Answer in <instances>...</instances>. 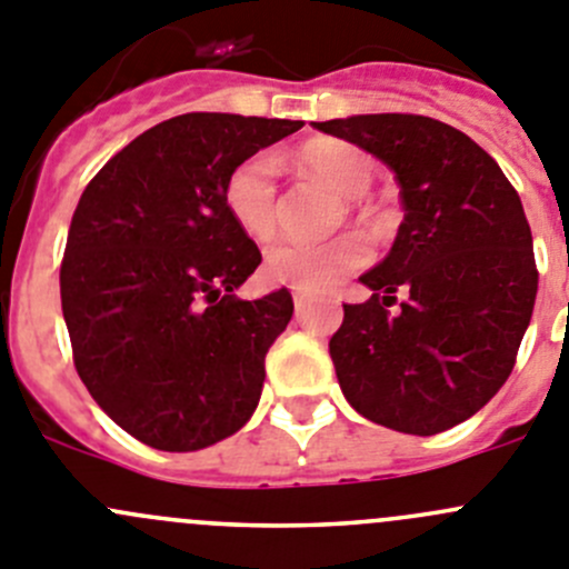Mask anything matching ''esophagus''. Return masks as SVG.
<instances>
[{
  "label": "esophagus",
  "mask_w": 569,
  "mask_h": 569,
  "mask_svg": "<svg viewBox=\"0 0 569 569\" xmlns=\"http://www.w3.org/2000/svg\"><path fill=\"white\" fill-rule=\"evenodd\" d=\"M291 297H295V306H297V308H306V302H308V295H306V291L295 289V291H291Z\"/></svg>",
  "instance_id": "34e87169"
}]
</instances>
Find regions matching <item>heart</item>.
<instances>
[{
  "label": "heart",
  "instance_id": "1",
  "mask_svg": "<svg viewBox=\"0 0 569 569\" xmlns=\"http://www.w3.org/2000/svg\"><path fill=\"white\" fill-rule=\"evenodd\" d=\"M300 167L325 180L341 197L367 194L375 167L367 152L350 144H313L300 152ZM222 200L230 219L250 239L263 241L278 228V158L256 152L230 169L222 186ZM367 261V247L356 236H333L328 241L280 239L263 256L269 280L302 291H328Z\"/></svg>",
  "mask_w": 569,
  "mask_h": 569
}]
</instances>
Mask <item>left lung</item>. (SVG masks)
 <instances>
[{
    "instance_id": "8db88e82",
    "label": "left lung",
    "mask_w": 569,
    "mask_h": 569,
    "mask_svg": "<svg viewBox=\"0 0 569 569\" xmlns=\"http://www.w3.org/2000/svg\"><path fill=\"white\" fill-rule=\"evenodd\" d=\"M313 127L380 158L406 208L391 252L361 274L372 297L345 306L328 345L341 391L391 431H448L498 395L531 322L539 272L520 194L487 150L431 116Z\"/></svg>"
}]
</instances>
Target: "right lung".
<instances>
[{
	"label": "right lung",
	"mask_w": 569,
	"mask_h": 569,
	"mask_svg": "<svg viewBox=\"0 0 569 569\" xmlns=\"http://www.w3.org/2000/svg\"><path fill=\"white\" fill-rule=\"evenodd\" d=\"M302 121L183 113L150 127L91 178L69 224L60 306L74 369L138 442L189 453L256 411L286 289L239 300L261 263L230 219L224 178Z\"/></svg>",
	"instance_id": "right-lung-1"
}]
</instances>
